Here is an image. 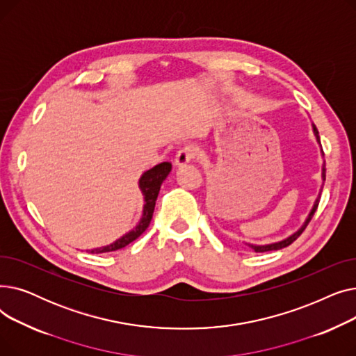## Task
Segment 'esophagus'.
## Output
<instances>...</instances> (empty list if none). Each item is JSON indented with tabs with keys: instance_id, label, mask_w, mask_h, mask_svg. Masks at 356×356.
Instances as JSON below:
<instances>
[{
	"instance_id": "34e87169",
	"label": "esophagus",
	"mask_w": 356,
	"mask_h": 356,
	"mask_svg": "<svg viewBox=\"0 0 356 356\" xmlns=\"http://www.w3.org/2000/svg\"><path fill=\"white\" fill-rule=\"evenodd\" d=\"M197 156V152L196 148L192 147V145H186L183 148H180L177 154H176V159H175V164L176 165H184L191 163L192 160H195Z\"/></svg>"
}]
</instances>
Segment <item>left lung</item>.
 Wrapping results in <instances>:
<instances>
[{
  "instance_id": "obj_1",
  "label": "left lung",
  "mask_w": 356,
  "mask_h": 356,
  "mask_svg": "<svg viewBox=\"0 0 356 356\" xmlns=\"http://www.w3.org/2000/svg\"><path fill=\"white\" fill-rule=\"evenodd\" d=\"M312 127H313V133H314V137H316V140H317V143L321 144V137H319V131H317V128H316V125L314 124H312ZM323 153V152H322ZM322 179H323V181H325V179H326V167H325V164H323V167H322ZM322 189H323V184H322ZM322 189H321V192H322ZM319 200H321V193H319V196L316 197V200H314V203H313V208H312V211H310V213L307 215V218H306V220H305V223L303 225L300 227V229L298 231H296L294 234H291L290 236H287L286 239H283V241H278V242H274V244H267V245H254V244H247L248 247H251L255 252H266V251H275V250H282V248H284V247H289L290 244H293V242L302 235V232L306 229V227H307V223L310 222V219H312V216L314 215V212H316V209H317V207H319Z\"/></svg>"
}]
</instances>
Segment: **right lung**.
Here are the masks:
<instances>
[{
  "instance_id": "right-lung-1",
  "label": "right lung",
  "mask_w": 356,
  "mask_h": 356,
  "mask_svg": "<svg viewBox=\"0 0 356 356\" xmlns=\"http://www.w3.org/2000/svg\"><path fill=\"white\" fill-rule=\"evenodd\" d=\"M170 170H172V163L164 161V163L154 165L153 168H149V170H147L145 173H143V176L140 177V181H138V186H140V189L144 196V208H143V215H141L140 222L137 223V227L106 247L89 250L90 254H102V252H111V251L121 250V248L127 247L128 244H131L133 241H136L148 228L149 222H152V218H153L156 200H157V196L160 192V186L165 180L168 173H170Z\"/></svg>"
}]
</instances>
